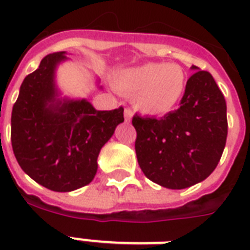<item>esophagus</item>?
<instances>
[{"label": "esophagus", "instance_id": "obj_1", "mask_svg": "<svg viewBox=\"0 0 250 250\" xmlns=\"http://www.w3.org/2000/svg\"><path fill=\"white\" fill-rule=\"evenodd\" d=\"M132 115H133L132 110H131V109H125V122L131 121V119H132Z\"/></svg>", "mask_w": 250, "mask_h": 250}]
</instances>
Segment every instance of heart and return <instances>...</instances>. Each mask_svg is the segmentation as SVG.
Returning a JSON list of instances; mask_svg holds the SVG:
<instances>
[{"mask_svg":"<svg viewBox=\"0 0 250 250\" xmlns=\"http://www.w3.org/2000/svg\"><path fill=\"white\" fill-rule=\"evenodd\" d=\"M114 85L121 93L133 96V106L140 113L162 117L182 100L187 78L179 64L149 62L117 74Z\"/></svg>","mask_w":250,"mask_h":250,"instance_id":"obj_1","label":"heart"}]
</instances>
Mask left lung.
Returning <instances> with one entry per match:
<instances>
[{"label":"left lung","mask_w":250,"mask_h":250,"mask_svg":"<svg viewBox=\"0 0 250 250\" xmlns=\"http://www.w3.org/2000/svg\"><path fill=\"white\" fill-rule=\"evenodd\" d=\"M196 71L186 85L180 107L165 117L135 115L139 166L153 183L184 189L205 180L217 167L227 139L225 96L211 74Z\"/></svg>","instance_id":"1"}]
</instances>
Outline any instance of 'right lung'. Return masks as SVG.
Returning a JSON list of instances; mask_svg holds the SVG:
<instances>
[{
	"label": "right lung",
	"mask_w": 250,
	"mask_h": 250,
	"mask_svg": "<svg viewBox=\"0 0 250 250\" xmlns=\"http://www.w3.org/2000/svg\"><path fill=\"white\" fill-rule=\"evenodd\" d=\"M67 53L42 58L25 76L11 113V145L21 170L54 192H71L89 184L97 158L118 125L123 107L100 111L85 98L62 96L56 74ZM97 86L101 89L98 80Z\"/></svg>",
	"instance_id": "right-lung-1"
}]
</instances>
